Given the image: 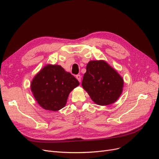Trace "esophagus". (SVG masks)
<instances>
[{"label": "esophagus", "mask_w": 159, "mask_h": 159, "mask_svg": "<svg viewBox=\"0 0 159 159\" xmlns=\"http://www.w3.org/2000/svg\"><path fill=\"white\" fill-rule=\"evenodd\" d=\"M76 78H77V79L79 82L81 81V76H80V75H76Z\"/></svg>", "instance_id": "esophagus-1"}]
</instances>
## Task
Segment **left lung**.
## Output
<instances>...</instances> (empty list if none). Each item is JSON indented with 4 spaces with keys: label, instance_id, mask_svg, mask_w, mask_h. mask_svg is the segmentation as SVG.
Masks as SVG:
<instances>
[{
    "label": "left lung",
    "instance_id": "obj_1",
    "mask_svg": "<svg viewBox=\"0 0 159 159\" xmlns=\"http://www.w3.org/2000/svg\"><path fill=\"white\" fill-rule=\"evenodd\" d=\"M124 80L115 70L104 61H91L86 66L82 86L98 105L114 103L122 92Z\"/></svg>",
    "mask_w": 159,
    "mask_h": 159
}]
</instances>
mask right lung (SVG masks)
<instances>
[{
    "label": "right lung",
    "mask_w": 159,
    "mask_h": 159,
    "mask_svg": "<svg viewBox=\"0 0 159 159\" xmlns=\"http://www.w3.org/2000/svg\"><path fill=\"white\" fill-rule=\"evenodd\" d=\"M79 85L77 79L61 66L48 64L33 78L31 89L42 107L56 111L65 106L70 93Z\"/></svg>",
    "instance_id": "right-lung-1"
}]
</instances>
